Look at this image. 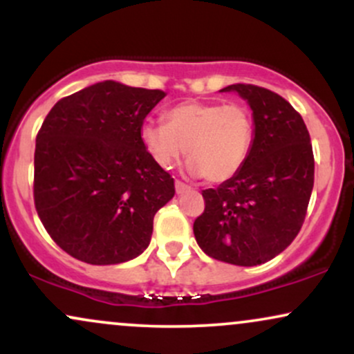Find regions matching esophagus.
<instances>
[{"label":"esophagus","mask_w":354,"mask_h":354,"mask_svg":"<svg viewBox=\"0 0 354 354\" xmlns=\"http://www.w3.org/2000/svg\"><path fill=\"white\" fill-rule=\"evenodd\" d=\"M174 188H176V193H178V194H183V193H186V191L191 189L189 186H186L185 183H181V181L174 183Z\"/></svg>","instance_id":"obj_1"}]
</instances>
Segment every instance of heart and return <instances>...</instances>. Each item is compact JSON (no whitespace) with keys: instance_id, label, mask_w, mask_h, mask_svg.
<instances>
[{"instance_id":"heart-1","label":"heart","mask_w":354,"mask_h":354,"mask_svg":"<svg viewBox=\"0 0 354 354\" xmlns=\"http://www.w3.org/2000/svg\"><path fill=\"white\" fill-rule=\"evenodd\" d=\"M165 120L140 129L141 145L160 168L169 169L186 153L189 174L214 185L241 171L254 140V120L245 104L188 100L169 108Z\"/></svg>"}]
</instances>
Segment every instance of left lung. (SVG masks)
I'll return each instance as SVG.
<instances>
[{"label": "left lung", "mask_w": 354, "mask_h": 354, "mask_svg": "<svg viewBox=\"0 0 354 354\" xmlns=\"http://www.w3.org/2000/svg\"><path fill=\"white\" fill-rule=\"evenodd\" d=\"M250 104L254 140L236 176L203 191L205 213L194 219L200 248L211 258L256 266L286 250L301 230L315 183V158L299 113L276 93L231 84Z\"/></svg>", "instance_id": "8db88e82"}]
</instances>
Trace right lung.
I'll list each match as a JSON object with an SVG mask.
<instances>
[{"mask_svg":"<svg viewBox=\"0 0 354 354\" xmlns=\"http://www.w3.org/2000/svg\"><path fill=\"white\" fill-rule=\"evenodd\" d=\"M166 96L106 80L59 100L36 136L35 206L61 250L118 265L148 248L174 180L146 153L140 129Z\"/></svg>","mask_w":354,"mask_h":354,"instance_id":"right-lung-1","label":"right lung"}]
</instances>
